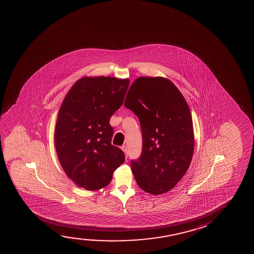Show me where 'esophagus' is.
<instances>
[{
  "mask_svg": "<svg viewBox=\"0 0 254 254\" xmlns=\"http://www.w3.org/2000/svg\"><path fill=\"white\" fill-rule=\"evenodd\" d=\"M122 151L124 152V153H125L126 157L127 158V155H128V150H127V147L126 146H123L122 147Z\"/></svg>",
  "mask_w": 254,
  "mask_h": 254,
  "instance_id": "obj_1",
  "label": "esophagus"
}]
</instances>
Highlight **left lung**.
Segmentation results:
<instances>
[{
  "label": "left lung",
  "mask_w": 254,
  "mask_h": 254,
  "mask_svg": "<svg viewBox=\"0 0 254 254\" xmlns=\"http://www.w3.org/2000/svg\"><path fill=\"white\" fill-rule=\"evenodd\" d=\"M126 108L139 120L142 152L132 172L143 191H170L189 168L194 150L191 112L180 90L164 77H139L126 96Z\"/></svg>",
  "instance_id": "obj_1"
}]
</instances>
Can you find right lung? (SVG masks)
Masks as SVG:
<instances>
[{"label":"right lung","mask_w":254,"mask_h":254,"mask_svg":"<svg viewBox=\"0 0 254 254\" xmlns=\"http://www.w3.org/2000/svg\"><path fill=\"white\" fill-rule=\"evenodd\" d=\"M128 79L83 77L70 88L60 108L55 145L61 166L79 188L108 186L125 155L111 144L112 115L123 104Z\"/></svg>","instance_id":"obj_1"}]
</instances>
